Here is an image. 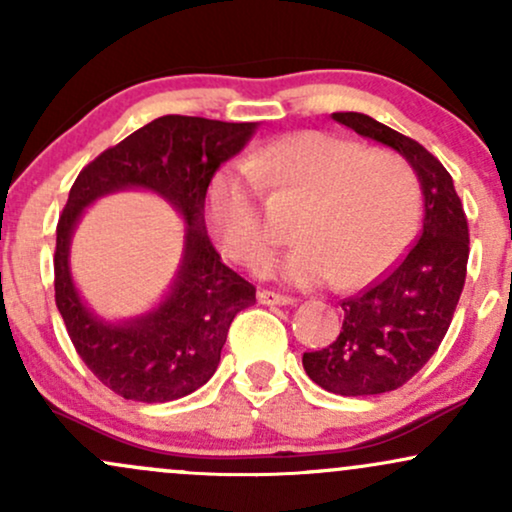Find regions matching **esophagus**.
<instances>
[{
    "mask_svg": "<svg viewBox=\"0 0 512 512\" xmlns=\"http://www.w3.org/2000/svg\"><path fill=\"white\" fill-rule=\"evenodd\" d=\"M257 301L262 305H293L296 303V298L281 296V293H274V291H260L257 293Z\"/></svg>",
    "mask_w": 512,
    "mask_h": 512,
    "instance_id": "1",
    "label": "esophagus"
}]
</instances>
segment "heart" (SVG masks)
<instances>
[{"label": "heart", "mask_w": 512, "mask_h": 512, "mask_svg": "<svg viewBox=\"0 0 512 512\" xmlns=\"http://www.w3.org/2000/svg\"><path fill=\"white\" fill-rule=\"evenodd\" d=\"M257 185L305 197L291 231L298 245L269 264L296 286L370 284L397 260L419 219V178L407 158L317 129L293 132L209 182L211 233L223 255L245 267H257L272 245Z\"/></svg>", "instance_id": "heart-1"}]
</instances>
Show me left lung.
Segmentation results:
<instances>
[{
  "label": "left lung",
  "instance_id": "8db88e82",
  "mask_svg": "<svg viewBox=\"0 0 512 512\" xmlns=\"http://www.w3.org/2000/svg\"><path fill=\"white\" fill-rule=\"evenodd\" d=\"M332 117L399 151L424 192L419 240L383 279L344 298L342 332L330 346L303 354L305 373L322 390L342 397L383 395L414 378L448 332L467 276V216L450 173L419 142L363 113Z\"/></svg>",
  "mask_w": 512,
  "mask_h": 512
}]
</instances>
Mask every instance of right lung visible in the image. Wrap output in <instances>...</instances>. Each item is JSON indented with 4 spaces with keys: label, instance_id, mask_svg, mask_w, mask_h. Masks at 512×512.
Instances as JSON below:
<instances>
[{
    "label": "right lung",
    "instance_id": "right-lung-1",
    "mask_svg": "<svg viewBox=\"0 0 512 512\" xmlns=\"http://www.w3.org/2000/svg\"><path fill=\"white\" fill-rule=\"evenodd\" d=\"M255 122L163 115L93 158L74 180L57 221L55 303L76 354L105 387L134 402H173L202 387L221 361L228 327L255 303V286L226 267L204 228L214 173L250 142ZM144 186L183 214L186 255L174 289L156 311L110 326L73 289L68 240L80 211L98 196Z\"/></svg>",
    "mask_w": 512,
    "mask_h": 512
}]
</instances>
